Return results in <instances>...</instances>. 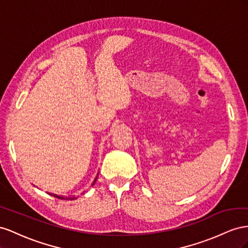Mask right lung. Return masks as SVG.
Wrapping results in <instances>:
<instances>
[{
    "mask_svg": "<svg viewBox=\"0 0 248 248\" xmlns=\"http://www.w3.org/2000/svg\"><path fill=\"white\" fill-rule=\"evenodd\" d=\"M98 175V174H97ZM96 180H97V178H95L94 179V182H93V185H94V183L96 182ZM48 193V192H47ZM49 195H52V196H54V197H57V199H60V200H74L75 199V196L74 197H65V196H61V195H57V194H53V193H48Z\"/></svg>",
    "mask_w": 248,
    "mask_h": 248,
    "instance_id": "right-lung-1",
    "label": "right lung"
}]
</instances>
